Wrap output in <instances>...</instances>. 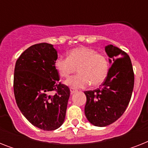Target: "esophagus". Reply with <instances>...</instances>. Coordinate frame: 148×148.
<instances>
[{
	"label": "esophagus",
	"instance_id": "34e87169",
	"mask_svg": "<svg viewBox=\"0 0 148 148\" xmlns=\"http://www.w3.org/2000/svg\"><path fill=\"white\" fill-rule=\"evenodd\" d=\"M70 90H71V94H74V93L77 92V90H75V89H74V88H71Z\"/></svg>",
	"mask_w": 148,
	"mask_h": 148
}]
</instances>
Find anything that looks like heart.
Instances as JSON below:
<instances>
[{
    "label": "heart",
    "instance_id": "b5f03b06",
    "mask_svg": "<svg viewBox=\"0 0 148 148\" xmlns=\"http://www.w3.org/2000/svg\"><path fill=\"white\" fill-rule=\"evenodd\" d=\"M54 65L63 77L69 76L77 67L78 74L64 81L66 85L74 89L84 88L90 84L93 86L100 85L106 80L110 70L109 60L104 54L84 46L71 50L68 58H58Z\"/></svg>",
    "mask_w": 148,
    "mask_h": 148
}]
</instances>
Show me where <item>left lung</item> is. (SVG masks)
<instances>
[{
  "label": "left lung",
  "mask_w": 148,
  "mask_h": 148,
  "mask_svg": "<svg viewBox=\"0 0 148 148\" xmlns=\"http://www.w3.org/2000/svg\"><path fill=\"white\" fill-rule=\"evenodd\" d=\"M105 51L111 64L107 78L101 88L84 91V113L88 121L105 127L116 121L126 110L131 100L134 74L130 57L118 47L109 45Z\"/></svg>",
  "instance_id": "obj_1"
}]
</instances>
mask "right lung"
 Returning a JSON list of instances; mask_svg holds the SVG:
<instances>
[{
	"label": "right lung",
	"mask_w": 148,
	"mask_h": 148,
	"mask_svg": "<svg viewBox=\"0 0 148 148\" xmlns=\"http://www.w3.org/2000/svg\"><path fill=\"white\" fill-rule=\"evenodd\" d=\"M58 52L52 45H34L16 61L14 92L21 112L34 126L53 131L64 121L70 89L59 82ZM55 91L54 95H51Z\"/></svg>",
	"instance_id": "obj_1"
}]
</instances>
